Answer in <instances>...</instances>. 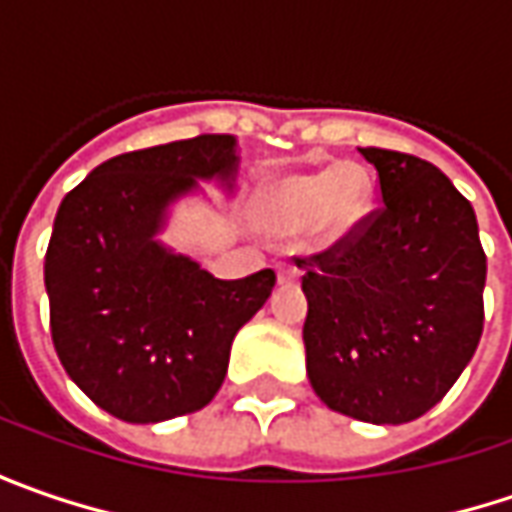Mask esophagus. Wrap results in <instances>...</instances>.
<instances>
[{"mask_svg": "<svg viewBox=\"0 0 512 512\" xmlns=\"http://www.w3.org/2000/svg\"><path fill=\"white\" fill-rule=\"evenodd\" d=\"M276 276H279V285H290L299 279V267L290 265V262H279L276 265Z\"/></svg>", "mask_w": 512, "mask_h": 512, "instance_id": "esophagus-1", "label": "esophagus"}]
</instances>
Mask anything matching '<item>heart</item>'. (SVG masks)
Returning <instances> with one entry per match:
<instances>
[{
    "instance_id": "obj_1",
    "label": "heart",
    "mask_w": 512,
    "mask_h": 512,
    "mask_svg": "<svg viewBox=\"0 0 512 512\" xmlns=\"http://www.w3.org/2000/svg\"><path fill=\"white\" fill-rule=\"evenodd\" d=\"M367 196L364 170L344 162L276 182L259 202V222L276 236H293L316 222L319 233L333 242L362 219Z\"/></svg>"
}]
</instances>
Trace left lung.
Here are the masks:
<instances>
[{"label":"left lung","mask_w":512,"mask_h":512,"mask_svg":"<svg viewBox=\"0 0 512 512\" xmlns=\"http://www.w3.org/2000/svg\"><path fill=\"white\" fill-rule=\"evenodd\" d=\"M382 205L305 267L307 376L336 413L370 424L424 416L462 376L484 327L487 256L473 205L442 170L359 148Z\"/></svg>","instance_id":"1"}]
</instances>
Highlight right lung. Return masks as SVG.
<instances>
[{
	"instance_id": "obj_1",
	"label": "right lung",
	"mask_w": 512,
	"mask_h": 512,
	"mask_svg": "<svg viewBox=\"0 0 512 512\" xmlns=\"http://www.w3.org/2000/svg\"><path fill=\"white\" fill-rule=\"evenodd\" d=\"M236 165L233 136L202 133L113 156L59 205L45 253L53 347L122 422L202 410L225 382L233 336L276 285L270 267L216 279L156 239L170 202L196 179L233 187Z\"/></svg>"
}]
</instances>
